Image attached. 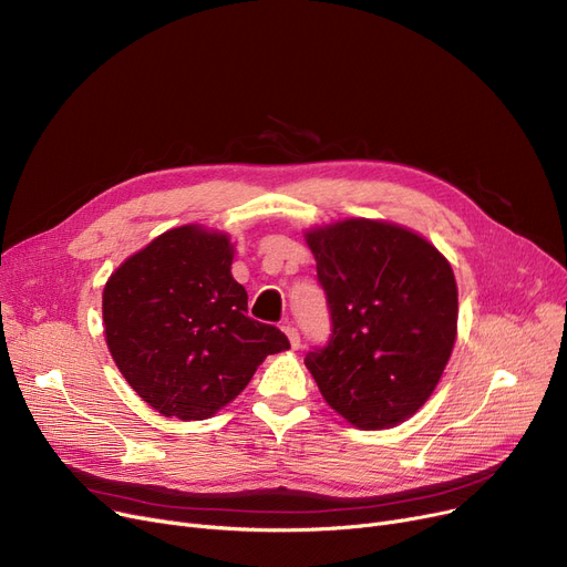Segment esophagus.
I'll use <instances>...</instances> for the list:
<instances>
[{"label":"esophagus","mask_w":567,"mask_h":567,"mask_svg":"<svg viewBox=\"0 0 567 567\" xmlns=\"http://www.w3.org/2000/svg\"><path fill=\"white\" fill-rule=\"evenodd\" d=\"M282 331H285V336H287V340H289L291 349H299V347H301V336H299V331L293 329L291 323H285V326H282Z\"/></svg>","instance_id":"obj_1"}]
</instances>
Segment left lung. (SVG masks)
Returning <instances> with one entry per match:
<instances>
[{
    "label": "left lung",
    "mask_w": 567,
    "mask_h": 567,
    "mask_svg": "<svg viewBox=\"0 0 567 567\" xmlns=\"http://www.w3.org/2000/svg\"><path fill=\"white\" fill-rule=\"evenodd\" d=\"M333 336L306 368L323 400L361 430L395 427L434 393L457 340L451 261L419 231L381 218L306 229Z\"/></svg>",
    "instance_id": "8db88e82"
}]
</instances>
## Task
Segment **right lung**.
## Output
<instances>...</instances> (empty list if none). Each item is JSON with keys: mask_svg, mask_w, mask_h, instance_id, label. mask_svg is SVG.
<instances>
[{"mask_svg": "<svg viewBox=\"0 0 567 567\" xmlns=\"http://www.w3.org/2000/svg\"><path fill=\"white\" fill-rule=\"evenodd\" d=\"M229 234L190 223L118 264L103 289V336L131 389L161 415L206 421L241 393L266 355L289 349L248 317Z\"/></svg>", "mask_w": 567, "mask_h": 567, "instance_id": "add662e5", "label": "right lung"}]
</instances>
